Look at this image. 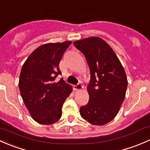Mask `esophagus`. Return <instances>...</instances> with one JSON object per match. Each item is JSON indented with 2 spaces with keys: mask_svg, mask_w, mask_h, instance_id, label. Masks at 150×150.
Returning <instances> with one entry per match:
<instances>
[{
  "mask_svg": "<svg viewBox=\"0 0 150 150\" xmlns=\"http://www.w3.org/2000/svg\"><path fill=\"white\" fill-rule=\"evenodd\" d=\"M74 89H75V90H81V89H83V86L81 85V84H79V83L78 84H76V85H75L74 86Z\"/></svg>",
  "mask_w": 150,
  "mask_h": 150,
  "instance_id": "obj_1",
  "label": "esophagus"
}]
</instances>
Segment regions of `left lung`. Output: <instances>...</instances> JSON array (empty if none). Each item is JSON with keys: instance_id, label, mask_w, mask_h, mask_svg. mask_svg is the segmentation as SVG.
<instances>
[{"instance_id": "obj_1", "label": "left lung", "mask_w": 150, "mask_h": 150, "mask_svg": "<svg viewBox=\"0 0 150 150\" xmlns=\"http://www.w3.org/2000/svg\"><path fill=\"white\" fill-rule=\"evenodd\" d=\"M74 45L85 56L91 75L89 102L80 108V115L91 124L103 126L119 112L128 86L126 72L116 54L102 38H85Z\"/></svg>"}]
</instances>
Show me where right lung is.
Listing matches in <instances>:
<instances>
[{
  "label": "right lung",
  "instance_id": "right-lung-1",
  "mask_svg": "<svg viewBox=\"0 0 150 150\" xmlns=\"http://www.w3.org/2000/svg\"><path fill=\"white\" fill-rule=\"evenodd\" d=\"M71 41L47 43L35 49L21 68L18 81L20 93L32 118L38 123L50 125L62 115L65 100L72 86L63 79L59 63Z\"/></svg>",
  "mask_w": 150,
  "mask_h": 150
}]
</instances>
